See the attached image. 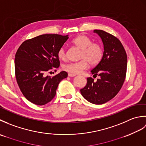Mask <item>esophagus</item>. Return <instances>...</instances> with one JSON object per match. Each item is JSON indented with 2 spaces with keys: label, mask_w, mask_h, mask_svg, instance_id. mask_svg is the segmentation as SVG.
<instances>
[{
  "label": "esophagus",
  "mask_w": 146,
  "mask_h": 146,
  "mask_svg": "<svg viewBox=\"0 0 146 146\" xmlns=\"http://www.w3.org/2000/svg\"><path fill=\"white\" fill-rule=\"evenodd\" d=\"M68 76H69L70 77H73V76H75L76 75H75V74H73V73H68Z\"/></svg>",
  "instance_id": "obj_1"
}]
</instances>
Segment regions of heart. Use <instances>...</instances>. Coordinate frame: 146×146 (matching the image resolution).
Segmentation results:
<instances>
[{"instance_id": "b5f03b06", "label": "heart", "mask_w": 146, "mask_h": 146, "mask_svg": "<svg viewBox=\"0 0 146 146\" xmlns=\"http://www.w3.org/2000/svg\"><path fill=\"white\" fill-rule=\"evenodd\" d=\"M72 42L77 48L82 49L80 59L82 60L64 64L63 68L65 71L70 73L79 74L88 68L89 64L91 66H95L101 61L103 56V49L100 44L92 42L90 38L84 35L76 37ZM57 55L61 60H64L66 59V49L64 46L58 49Z\"/></svg>"}]
</instances>
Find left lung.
Listing matches in <instances>:
<instances>
[{
  "mask_svg": "<svg viewBox=\"0 0 146 146\" xmlns=\"http://www.w3.org/2000/svg\"><path fill=\"white\" fill-rule=\"evenodd\" d=\"M94 33L100 37L104 52L101 61L91 71L93 75L100 76L97 82L90 77L84 88L80 90L82 96L92 104L101 105L115 96L125 81L127 71L126 52L116 37L102 30Z\"/></svg>",
  "mask_w": 146,
  "mask_h": 146,
  "instance_id": "8db88e82",
  "label": "left lung"
}]
</instances>
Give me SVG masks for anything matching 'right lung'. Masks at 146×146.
<instances>
[{
	"instance_id": "add662e5",
	"label": "right lung",
	"mask_w": 146,
	"mask_h": 146,
	"mask_svg": "<svg viewBox=\"0 0 146 146\" xmlns=\"http://www.w3.org/2000/svg\"><path fill=\"white\" fill-rule=\"evenodd\" d=\"M68 35H42L22 43L15 56V71L17 84L29 102L43 105L54 97L59 83L68 76L61 71L52 77L46 73L60 66L58 49Z\"/></svg>"
}]
</instances>
